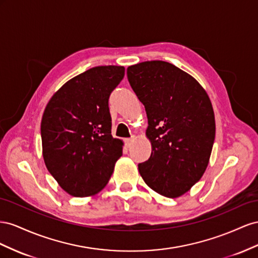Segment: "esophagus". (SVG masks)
<instances>
[{
	"label": "esophagus",
	"instance_id": "34e87169",
	"mask_svg": "<svg viewBox=\"0 0 258 258\" xmlns=\"http://www.w3.org/2000/svg\"><path fill=\"white\" fill-rule=\"evenodd\" d=\"M133 141H134V138H133V137L125 139V145H126L127 148H128V147H131V145H132V143H133Z\"/></svg>",
	"mask_w": 258,
	"mask_h": 258
}]
</instances>
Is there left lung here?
I'll use <instances>...</instances> for the list:
<instances>
[{
  "instance_id": "obj_1",
  "label": "left lung",
  "mask_w": 258,
  "mask_h": 258,
  "mask_svg": "<svg viewBox=\"0 0 258 258\" xmlns=\"http://www.w3.org/2000/svg\"><path fill=\"white\" fill-rule=\"evenodd\" d=\"M127 79L145 106L152 148L138 171L156 192L180 197L201 179L210 161L215 116L209 95L194 77L162 60L130 66Z\"/></svg>"
}]
</instances>
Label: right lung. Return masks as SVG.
I'll return each instance as SVG.
<instances>
[{
	"label": "right lung",
	"mask_w": 258,
	"mask_h": 258,
	"mask_svg": "<svg viewBox=\"0 0 258 258\" xmlns=\"http://www.w3.org/2000/svg\"><path fill=\"white\" fill-rule=\"evenodd\" d=\"M122 66H99L64 83L42 116L43 158L48 172L73 197L98 194L122 156L111 135L108 100L124 78Z\"/></svg>",
	"instance_id": "obj_1"
}]
</instances>
